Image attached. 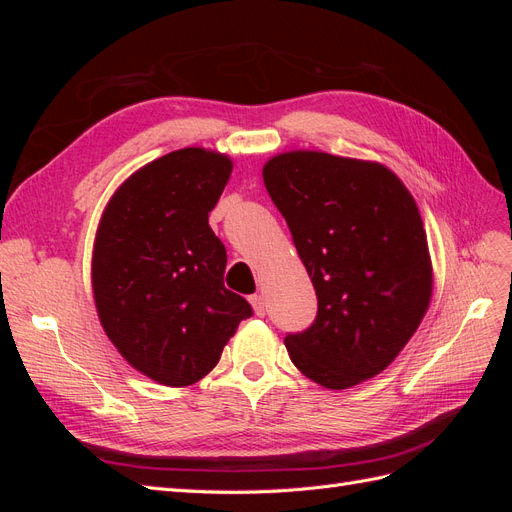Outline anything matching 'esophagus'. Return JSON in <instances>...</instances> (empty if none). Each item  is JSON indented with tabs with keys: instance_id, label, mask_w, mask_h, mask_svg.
<instances>
[{
	"instance_id": "34e87169",
	"label": "esophagus",
	"mask_w": 512,
	"mask_h": 512,
	"mask_svg": "<svg viewBox=\"0 0 512 512\" xmlns=\"http://www.w3.org/2000/svg\"><path fill=\"white\" fill-rule=\"evenodd\" d=\"M250 303L254 307V314L256 316H265V312H267V299L262 297V294H254V297H250Z\"/></svg>"
}]
</instances>
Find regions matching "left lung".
Masks as SVG:
<instances>
[{"label":"left lung","mask_w":512,"mask_h":512,"mask_svg":"<svg viewBox=\"0 0 512 512\" xmlns=\"http://www.w3.org/2000/svg\"><path fill=\"white\" fill-rule=\"evenodd\" d=\"M318 294L312 327L284 342L303 376L331 391L378 376L427 314L433 267L421 213L380 162L284 151L262 166Z\"/></svg>","instance_id":"8db88e82"}]
</instances>
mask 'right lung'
<instances>
[{
  "label": "right lung",
  "mask_w": 512,
  "mask_h": 512,
  "mask_svg": "<svg viewBox=\"0 0 512 512\" xmlns=\"http://www.w3.org/2000/svg\"><path fill=\"white\" fill-rule=\"evenodd\" d=\"M230 173L226 153L170 151L119 185L96 230L91 288L102 329L136 371L173 389L203 380L252 316L224 286L226 247L209 226Z\"/></svg>",
  "instance_id": "right-lung-1"
}]
</instances>
